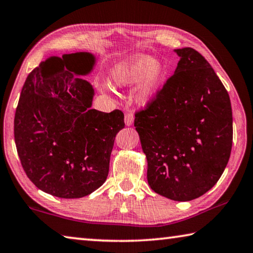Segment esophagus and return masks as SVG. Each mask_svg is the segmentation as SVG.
I'll return each instance as SVG.
<instances>
[{
    "label": "esophagus",
    "instance_id": "1",
    "mask_svg": "<svg viewBox=\"0 0 253 253\" xmlns=\"http://www.w3.org/2000/svg\"><path fill=\"white\" fill-rule=\"evenodd\" d=\"M132 123H134V115L128 113L125 115V124L126 126H131Z\"/></svg>",
    "mask_w": 253,
    "mask_h": 253
}]
</instances>
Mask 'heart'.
Wrapping results in <instances>:
<instances>
[{"label": "heart", "mask_w": 253, "mask_h": 253, "mask_svg": "<svg viewBox=\"0 0 253 253\" xmlns=\"http://www.w3.org/2000/svg\"><path fill=\"white\" fill-rule=\"evenodd\" d=\"M166 69L161 62L147 54H139L115 67L113 81L116 85L129 87L139 84L136 100L140 105L151 102L165 78Z\"/></svg>", "instance_id": "b5f03b06"}]
</instances>
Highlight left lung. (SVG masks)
<instances>
[{"instance_id":"obj_1","label":"left lung","mask_w":253,"mask_h":253,"mask_svg":"<svg viewBox=\"0 0 253 253\" xmlns=\"http://www.w3.org/2000/svg\"><path fill=\"white\" fill-rule=\"evenodd\" d=\"M174 75L134 126L155 193L186 202L215 185L232 148V108L213 68L192 48L175 49Z\"/></svg>"}]
</instances>
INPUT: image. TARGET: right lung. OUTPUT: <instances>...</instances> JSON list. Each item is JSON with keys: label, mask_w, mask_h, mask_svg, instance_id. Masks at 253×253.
Masks as SVG:
<instances>
[{"label": "right lung", "mask_w": 253, "mask_h": 253, "mask_svg": "<svg viewBox=\"0 0 253 253\" xmlns=\"http://www.w3.org/2000/svg\"><path fill=\"white\" fill-rule=\"evenodd\" d=\"M64 68L45 75L49 61ZM90 52L51 57L28 76L14 117V139L21 164L34 185L61 199L91 194L109 172L115 137L125 127L121 110L91 109V84L81 77L93 70Z\"/></svg>", "instance_id": "1"}]
</instances>
